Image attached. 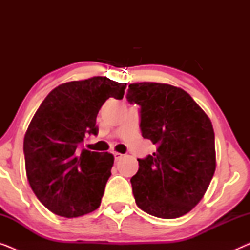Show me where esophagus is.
<instances>
[{"label": "esophagus", "mask_w": 250, "mask_h": 250, "mask_svg": "<svg viewBox=\"0 0 250 250\" xmlns=\"http://www.w3.org/2000/svg\"><path fill=\"white\" fill-rule=\"evenodd\" d=\"M114 157H115V160H116V162H117V160H119V159H121L122 158V157H123V155H122V153H119V152H114Z\"/></svg>", "instance_id": "1"}]
</instances>
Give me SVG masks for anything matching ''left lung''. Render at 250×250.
Wrapping results in <instances>:
<instances>
[{
	"label": "left lung",
	"mask_w": 250,
	"mask_h": 250,
	"mask_svg": "<svg viewBox=\"0 0 250 250\" xmlns=\"http://www.w3.org/2000/svg\"><path fill=\"white\" fill-rule=\"evenodd\" d=\"M126 98L140 105L142 136L157 146L138 159L131 179L135 203L152 216H183L204 197L216 168L210 119L186 91L168 84H129Z\"/></svg>",
	"instance_id": "1"
}]
</instances>
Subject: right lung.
Here are the masks:
<instances>
[{
    "label": "right lung",
    "instance_id": "add662e5",
    "mask_svg": "<svg viewBox=\"0 0 250 250\" xmlns=\"http://www.w3.org/2000/svg\"><path fill=\"white\" fill-rule=\"evenodd\" d=\"M126 84L92 77L61 84L47 94L23 139L26 174L41 203L63 217H78L100 206L114 156L84 149L99 132L97 116L109 98L121 100Z\"/></svg>",
    "mask_w": 250,
    "mask_h": 250
}]
</instances>
